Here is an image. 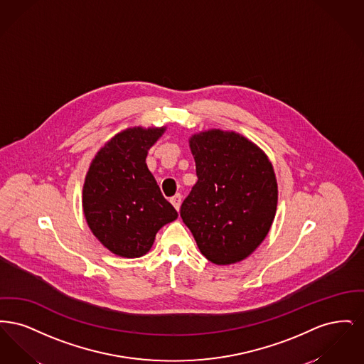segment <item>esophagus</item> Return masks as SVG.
I'll use <instances>...</instances> for the list:
<instances>
[{"instance_id": "1", "label": "esophagus", "mask_w": 364, "mask_h": 364, "mask_svg": "<svg viewBox=\"0 0 364 364\" xmlns=\"http://www.w3.org/2000/svg\"><path fill=\"white\" fill-rule=\"evenodd\" d=\"M181 199H183L181 193H176L174 196H172V198H171V203L173 205L174 208H176V210H178V208H180V206H181Z\"/></svg>"}]
</instances>
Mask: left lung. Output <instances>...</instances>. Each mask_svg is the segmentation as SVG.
<instances>
[{
	"instance_id": "1",
	"label": "left lung",
	"mask_w": 364,
	"mask_h": 364,
	"mask_svg": "<svg viewBox=\"0 0 364 364\" xmlns=\"http://www.w3.org/2000/svg\"><path fill=\"white\" fill-rule=\"evenodd\" d=\"M190 147L198 181L180 215L210 262L245 259L264 240L276 215L272 162L252 141L220 129L193 135Z\"/></svg>"
}]
</instances>
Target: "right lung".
I'll use <instances>...</instances> for the list:
<instances>
[{
  "instance_id": "add662e5",
  "label": "right lung",
  "mask_w": 364,
  "mask_h": 364,
  "mask_svg": "<svg viewBox=\"0 0 364 364\" xmlns=\"http://www.w3.org/2000/svg\"><path fill=\"white\" fill-rule=\"evenodd\" d=\"M162 128H129L109 140L92 159L83 187V211L94 236L113 254L139 258L156 232L177 218L146 165Z\"/></svg>"
}]
</instances>
